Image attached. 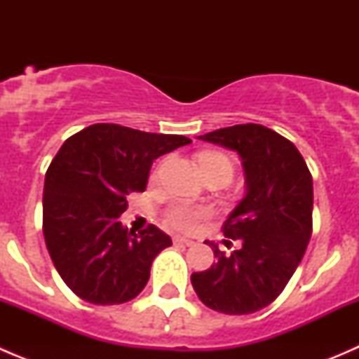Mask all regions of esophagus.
Wrapping results in <instances>:
<instances>
[{
  "instance_id": "esophagus-1",
  "label": "esophagus",
  "mask_w": 359,
  "mask_h": 359,
  "mask_svg": "<svg viewBox=\"0 0 359 359\" xmlns=\"http://www.w3.org/2000/svg\"><path fill=\"white\" fill-rule=\"evenodd\" d=\"M173 243H180V245H186V247H193L194 241L187 240V238H182V236H175L173 238Z\"/></svg>"
}]
</instances>
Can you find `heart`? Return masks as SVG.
Instances as JSON below:
<instances>
[{
	"label": "heart",
	"mask_w": 359,
	"mask_h": 359,
	"mask_svg": "<svg viewBox=\"0 0 359 359\" xmlns=\"http://www.w3.org/2000/svg\"><path fill=\"white\" fill-rule=\"evenodd\" d=\"M200 166L203 170H208L212 166H227L233 170L231 161L220 153H203L200 154ZM210 217V210L203 206H193L187 203H173L165 210V219L170 226L177 227L180 231H194L198 226Z\"/></svg>",
	"instance_id": "b5f03b06"
}]
</instances>
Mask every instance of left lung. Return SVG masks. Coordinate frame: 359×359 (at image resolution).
<instances>
[{"label": "left lung", "instance_id": "8db88e82", "mask_svg": "<svg viewBox=\"0 0 359 359\" xmlns=\"http://www.w3.org/2000/svg\"><path fill=\"white\" fill-rule=\"evenodd\" d=\"M200 139L240 154L247 196L222 226L224 236L241 247L227 255L205 241L217 262L193 273L191 283L210 309L255 313L285 290L306 253L313 234V175L290 140L267 126L234 125Z\"/></svg>", "mask_w": 359, "mask_h": 359}]
</instances>
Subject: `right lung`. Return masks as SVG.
Masks as SVG:
<instances>
[{
	"label": "right lung",
	"mask_w": 359,
	"mask_h": 359,
	"mask_svg": "<svg viewBox=\"0 0 359 359\" xmlns=\"http://www.w3.org/2000/svg\"><path fill=\"white\" fill-rule=\"evenodd\" d=\"M184 135L97 123L69 137L45 175L43 234L52 262L79 299L99 306L135 299L172 240L149 224L135 234L118 217L142 193L153 161L189 144Z\"/></svg>",
	"instance_id": "add662e5"
}]
</instances>
